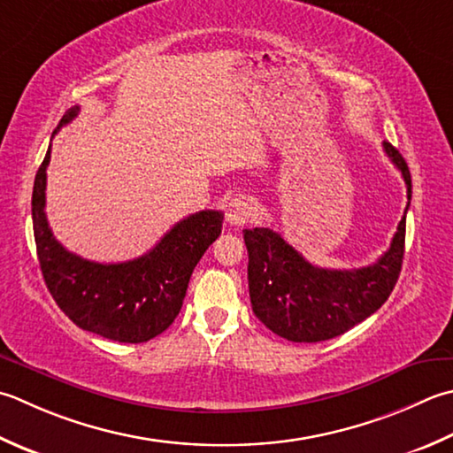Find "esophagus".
Wrapping results in <instances>:
<instances>
[{
	"label": "esophagus",
	"mask_w": 453,
	"mask_h": 453,
	"mask_svg": "<svg viewBox=\"0 0 453 453\" xmlns=\"http://www.w3.org/2000/svg\"><path fill=\"white\" fill-rule=\"evenodd\" d=\"M250 216H251V208L243 198H235L227 203L226 221L229 226H243Z\"/></svg>",
	"instance_id": "34e87169"
}]
</instances>
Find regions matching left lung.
<instances>
[{
  "instance_id": "1",
  "label": "left lung",
  "mask_w": 453,
  "mask_h": 453,
  "mask_svg": "<svg viewBox=\"0 0 453 453\" xmlns=\"http://www.w3.org/2000/svg\"><path fill=\"white\" fill-rule=\"evenodd\" d=\"M383 149L401 171L411 203L412 180L409 165L387 141ZM409 203L391 247L379 257L377 263L361 269L316 267L271 227L243 229L250 253L247 279L255 316L280 338L314 343L342 335L377 312L401 274Z\"/></svg>"
}]
</instances>
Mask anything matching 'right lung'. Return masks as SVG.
Returning a JSON list of instances; mask_svg holds the SVG:
<instances>
[{
	"label": "right lung",
	"mask_w": 453,
	"mask_h": 453,
	"mask_svg": "<svg viewBox=\"0 0 453 453\" xmlns=\"http://www.w3.org/2000/svg\"><path fill=\"white\" fill-rule=\"evenodd\" d=\"M70 108L55 133L73 121ZM52 133V135H55ZM50 147L33 186V232L44 285L58 308L86 332L121 343H143L163 334L182 308L192 271L221 234L224 214L202 210L179 221L149 253L126 263H96L66 251L44 214Z\"/></svg>",
	"instance_id": "obj_1"
}]
</instances>
